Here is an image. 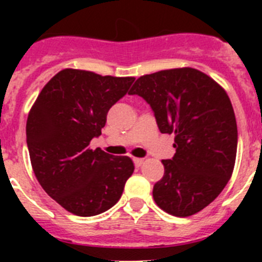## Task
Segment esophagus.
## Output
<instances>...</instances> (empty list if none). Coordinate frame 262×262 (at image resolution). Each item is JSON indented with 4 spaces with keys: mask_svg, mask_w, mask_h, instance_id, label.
<instances>
[{
    "mask_svg": "<svg viewBox=\"0 0 262 262\" xmlns=\"http://www.w3.org/2000/svg\"><path fill=\"white\" fill-rule=\"evenodd\" d=\"M144 163V160L143 159H139V157H135V159H134V164H135V166H142V164Z\"/></svg>",
    "mask_w": 262,
    "mask_h": 262,
    "instance_id": "obj_1",
    "label": "esophagus"
}]
</instances>
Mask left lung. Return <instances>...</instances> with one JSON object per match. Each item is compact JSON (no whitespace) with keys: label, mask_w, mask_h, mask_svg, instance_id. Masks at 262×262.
<instances>
[{"label":"left lung","mask_w":262,"mask_h":262,"mask_svg":"<svg viewBox=\"0 0 262 262\" xmlns=\"http://www.w3.org/2000/svg\"><path fill=\"white\" fill-rule=\"evenodd\" d=\"M129 94L143 97L160 131L174 135L176 154L161 161L155 202L174 216L200 212L222 193L235 166L237 126L230 97L210 76L189 67L142 76Z\"/></svg>","instance_id":"1"}]
</instances>
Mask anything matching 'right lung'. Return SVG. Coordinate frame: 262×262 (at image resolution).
<instances>
[{"instance_id": "1", "label": "right lung", "mask_w": 262, "mask_h": 262, "mask_svg": "<svg viewBox=\"0 0 262 262\" xmlns=\"http://www.w3.org/2000/svg\"><path fill=\"white\" fill-rule=\"evenodd\" d=\"M135 77L67 68L39 93L27 117L26 138L36 180L61 207L78 216L107 211L134 173L133 160L92 149L110 107Z\"/></svg>"}]
</instances>
